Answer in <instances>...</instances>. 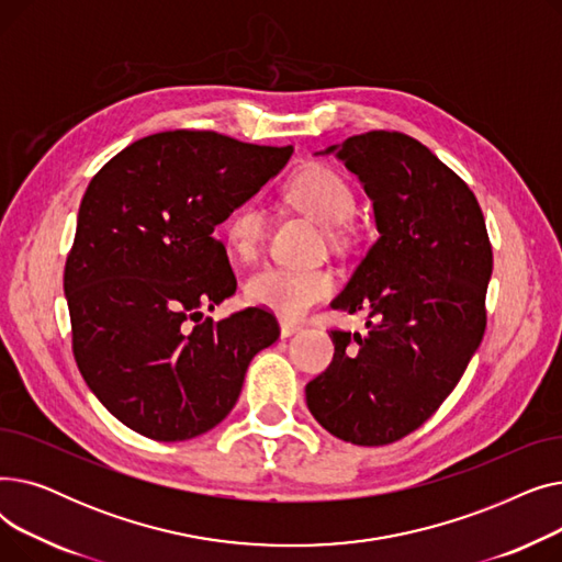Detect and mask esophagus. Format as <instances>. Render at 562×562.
Wrapping results in <instances>:
<instances>
[{"mask_svg": "<svg viewBox=\"0 0 562 562\" xmlns=\"http://www.w3.org/2000/svg\"><path fill=\"white\" fill-rule=\"evenodd\" d=\"M299 330H301L299 323H293V321H280V335H282V337H291L293 333H299Z\"/></svg>", "mask_w": 562, "mask_h": 562, "instance_id": "34e87169", "label": "esophagus"}]
</instances>
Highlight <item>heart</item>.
Listing matches in <instances>:
<instances>
[{
  "label": "heart",
  "mask_w": 562,
  "mask_h": 562,
  "mask_svg": "<svg viewBox=\"0 0 562 562\" xmlns=\"http://www.w3.org/2000/svg\"><path fill=\"white\" fill-rule=\"evenodd\" d=\"M286 200L323 227L346 223L356 210V193H352L346 177L326 164H307L293 175L286 189ZM223 234L229 252L236 259H252L266 236L263 210L252 202L241 204L227 218ZM333 291L335 278L323 269L299 271L271 266V269L255 273L246 282V299L252 305L271 310L284 318H301L316 303L326 301Z\"/></svg>",
  "instance_id": "heart-1"
}]
</instances>
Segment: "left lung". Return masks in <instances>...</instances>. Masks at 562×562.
<instances>
[{
	"label": "left lung",
	"mask_w": 562,
	"mask_h": 562,
	"mask_svg": "<svg viewBox=\"0 0 562 562\" xmlns=\"http://www.w3.org/2000/svg\"><path fill=\"white\" fill-rule=\"evenodd\" d=\"M335 150L380 236L333 301L364 312L369 333L330 330L335 358L307 382V407L335 437L385 447L435 415L481 346L492 244L476 195L417 138L375 130Z\"/></svg>",
	"instance_id": "left-lung-1"
}]
</instances>
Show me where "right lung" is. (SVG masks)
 I'll use <instances>...</instances> for the list:
<instances>
[{
  "instance_id": "right-lung-1",
  "label": "right lung",
  "mask_w": 562,
  "mask_h": 562,
  "mask_svg": "<svg viewBox=\"0 0 562 562\" xmlns=\"http://www.w3.org/2000/svg\"><path fill=\"white\" fill-rule=\"evenodd\" d=\"M293 147L206 130L145 136L88 184L64 291L86 385L127 428L182 441L221 424L250 360L280 337L269 310L202 318L236 291L214 236Z\"/></svg>"
}]
</instances>
